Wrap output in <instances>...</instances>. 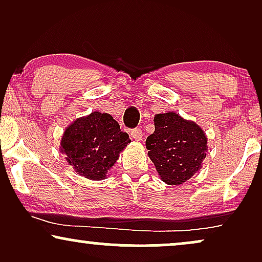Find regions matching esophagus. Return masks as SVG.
<instances>
[{"instance_id":"34e87169","label":"esophagus","mask_w":262,"mask_h":262,"mask_svg":"<svg viewBox=\"0 0 262 262\" xmlns=\"http://www.w3.org/2000/svg\"><path fill=\"white\" fill-rule=\"evenodd\" d=\"M131 137L135 139V141H141L143 137V132L141 128H135V130L131 131Z\"/></svg>"}]
</instances>
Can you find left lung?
<instances>
[{
  "label": "left lung",
  "instance_id": "8db88e82",
  "mask_svg": "<svg viewBox=\"0 0 262 262\" xmlns=\"http://www.w3.org/2000/svg\"><path fill=\"white\" fill-rule=\"evenodd\" d=\"M155 131L146 138L148 155L167 185H181L202 169L207 137L198 124L175 112L154 117Z\"/></svg>",
  "mask_w": 262,
  "mask_h": 262
}]
</instances>
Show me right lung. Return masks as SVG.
Returning a JSON list of instances; mask_svg holds the SVG:
<instances>
[{"label": "right lung", "instance_id": "1", "mask_svg": "<svg viewBox=\"0 0 262 262\" xmlns=\"http://www.w3.org/2000/svg\"><path fill=\"white\" fill-rule=\"evenodd\" d=\"M130 142L111 114L95 111L66 128L59 151L77 174L89 180H102Z\"/></svg>", "mask_w": 262, "mask_h": 262}]
</instances>
